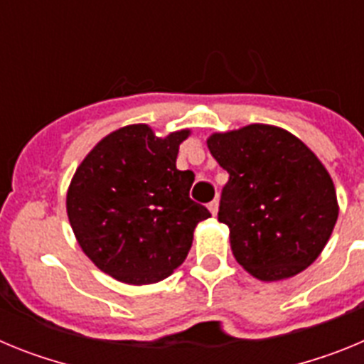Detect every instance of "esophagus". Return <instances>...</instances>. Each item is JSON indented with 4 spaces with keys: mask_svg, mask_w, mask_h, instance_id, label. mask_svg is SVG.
Masks as SVG:
<instances>
[{
    "mask_svg": "<svg viewBox=\"0 0 364 364\" xmlns=\"http://www.w3.org/2000/svg\"><path fill=\"white\" fill-rule=\"evenodd\" d=\"M208 210L211 211V215H217L218 213V200H213L208 204Z\"/></svg>",
    "mask_w": 364,
    "mask_h": 364,
    "instance_id": "obj_1",
    "label": "esophagus"
}]
</instances>
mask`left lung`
<instances>
[{
    "label": "left lung",
    "mask_w": 364,
    "mask_h": 364,
    "mask_svg": "<svg viewBox=\"0 0 364 364\" xmlns=\"http://www.w3.org/2000/svg\"><path fill=\"white\" fill-rule=\"evenodd\" d=\"M205 144L230 173L218 222L230 228L237 262L264 282L304 272L339 217L336 186L317 154L290 131L269 124L213 133Z\"/></svg>",
    "instance_id": "8db88e82"
}]
</instances>
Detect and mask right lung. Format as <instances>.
<instances>
[{"mask_svg":"<svg viewBox=\"0 0 364 364\" xmlns=\"http://www.w3.org/2000/svg\"><path fill=\"white\" fill-rule=\"evenodd\" d=\"M189 129L156 136L124 125L87 153L67 189V217L92 264L125 284H154L186 260L211 213L189 198L193 171L176 169Z\"/></svg>","mask_w":364,"mask_h":364,"instance_id":"right-lung-1","label":"right lung"}]
</instances>
